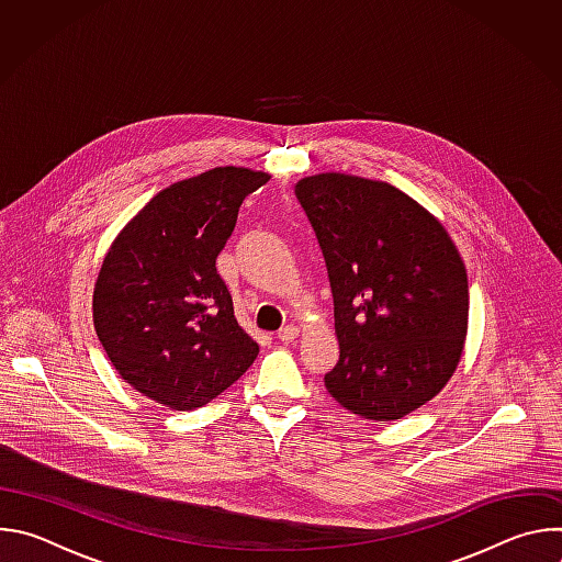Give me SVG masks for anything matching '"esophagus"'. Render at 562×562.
<instances>
[{"label": "esophagus", "instance_id": "1", "mask_svg": "<svg viewBox=\"0 0 562 562\" xmlns=\"http://www.w3.org/2000/svg\"><path fill=\"white\" fill-rule=\"evenodd\" d=\"M297 334H300V329L295 325H286L278 331V340L280 342H293L297 338Z\"/></svg>", "mask_w": 562, "mask_h": 562}]
</instances>
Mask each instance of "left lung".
Returning a JSON list of instances; mask_svg holds the SVG:
<instances>
[{
	"instance_id": "obj_1",
	"label": "left lung",
	"mask_w": 562,
	"mask_h": 562,
	"mask_svg": "<svg viewBox=\"0 0 562 562\" xmlns=\"http://www.w3.org/2000/svg\"><path fill=\"white\" fill-rule=\"evenodd\" d=\"M295 195L323 249L340 360L327 391L364 420H400L453 375L467 336V269L445 226L407 193L347 173Z\"/></svg>"
}]
</instances>
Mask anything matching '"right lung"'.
Here are the masks:
<instances>
[{"mask_svg": "<svg viewBox=\"0 0 562 562\" xmlns=\"http://www.w3.org/2000/svg\"><path fill=\"white\" fill-rule=\"evenodd\" d=\"M269 173L217 167L171 184L120 231L93 291L98 338L117 373L176 412L217 397L256 360L215 260L239 204Z\"/></svg>", "mask_w": 562, "mask_h": 562, "instance_id": "add662e5", "label": "right lung"}]
</instances>
